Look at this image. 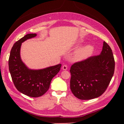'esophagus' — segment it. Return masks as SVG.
<instances>
[{
    "label": "esophagus",
    "instance_id": "esophagus-1",
    "mask_svg": "<svg viewBox=\"0 0 124 124\" xmlns=\"http://www.w3.org/2000/svg\"><path fill=\"white\" fill-rule=\"evenodd\" d=\"M67 69H68V67H67L66 65H63V66H62V70H67Z\"/></svg>",
    "mask_w": 124,
    "mask_h": 124
}]
</instances>
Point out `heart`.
Instances as JSON below:
<instances>
[{"label":"heart","mask_w":124,"mask_h":124,"mask_svg":"<svg viewBox=\"0 0 124 124\" xmlns=\"http://www.w3.org/2000/svg\"><path fill=\"white\" fill-rule=\"evenodd\" d=\"M83 40H78L75 43L73 49H77L83 44ZM93 47L91 45H87L80 48L75 52L73 57V61L74 62H80L86 59L92 54L93 51Z\"/></svg>","instance_id":"obj_1"}]
</instances>
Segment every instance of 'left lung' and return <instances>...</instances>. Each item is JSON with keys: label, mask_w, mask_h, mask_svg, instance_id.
Listing matches in <instances>:
<instances>
[{"label": "left lung", "mask_w": 124, "mask_h": 124, "mask_svg": "<svg viewBox=\"0 0 124 124\" xmlns=\"http://www.w3.org/2000/svg\"><path fill=\"white\" fill-rule=\"evenodd\" d=\"M114 68L112 50L104 41L99 55L75 63L71 67L70 87L73 95L82 100L100 97L109 84Z\"/></svg>", "instance_id": "obj_1"}]
</instances>
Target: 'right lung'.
Returning <instances> with one entry per match:
<instances>
[{
  "mask_svg": "<svg viewBox=\"0 0 124 124\" xmlns=\"http://www.w3.org/2000/svg\"><path fill=\"white\" fill-rule=\"evenodd\" d=\"M37 34H28L16 41L10 51L9 68L12 81L18 91L29 97L43 95L49 89L51 80L60 70L61 64L43 69L29 68L22 61L20 51L22 43Z\"/></svg>",
  "mask_w": 124,
  "mask_h": 124,
  "instance_id": "add662e5",
  "label": "right lung"
}]
</instances>
